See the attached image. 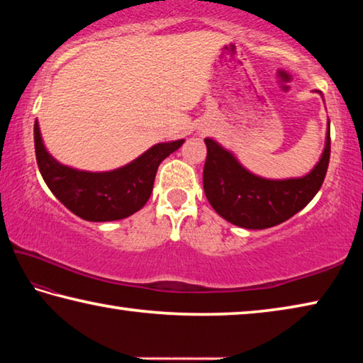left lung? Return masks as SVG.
Wrapping results in <instances>:
<instances>
[{"label":"left lung","instance_id":"8db88e82","mask_svg":"<svg viewBox=\"0 0 363 363\" xmlns=\"http://www.w3.org/2000/svg\"><path fill=\"white\" fill-rule=\"evenodd\" d=\"M205 144L203 189L214 211L243 229H267L294 216L320 190L330 162V120L322 157L303 177L266 179L248 171L216 140L206 138Z\"/></svg>","mask_w":363,"mask_h":363}]
</instances>
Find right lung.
<instances>
[{
	"label": "right lung",
	"instance_id": "right-lung-1",
	"mask_svg": "<svg viewBox=\"0 0 363 363\" xmlns=\"http://www.w3.org/2000/svg\"><path fill=\"white\" fill-rule=\"evenodd\" d=\"M184 144V139L160 143L125 167L112 171H82L59 163L43 144L35 121L36 163L46 186L64 206L91 223L131 216L150 199L160 163Z\"/></svg>",
	"mask_w": 363,
	"mask_h": 363
}]
</instances>
